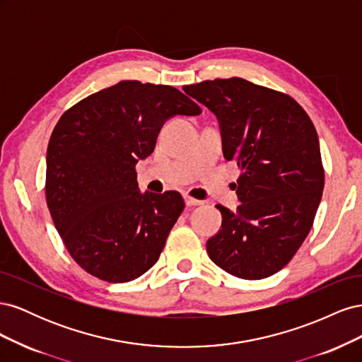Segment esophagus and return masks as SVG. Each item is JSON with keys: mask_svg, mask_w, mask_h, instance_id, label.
<instances>
[{"mask_svg": "<svg viewBox=\"0 0 362 362\" xmlns=\"http://www.w3.org/2000/svg\"><path fill=\"white\" fill-rule=\"evenodd\" d=\"M184 201H185V205H187V206L202 205V201H199V199H194V198H192V196H189V194H185V196H184Z\"/></svg>", "mask_w": 362, "mask_h": 362, "instance_id": "1", "label": "esophagus"}]
</instances>
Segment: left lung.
<instances>
[{
	"label": "left lung",
	"instance_id": "8db88e82",
	"mask_svg": "<svg viewBox=\"0 0 362 362\" xmlns=\"http://www.w3.org/2000/svg\"><path fill=\"white\" fill-rule=\"evenodd\" d=\"M182 90L217 116L223 156L237 161V211L216 205L222 229L208 257L242 279L286 267L302 246L319 208L325 170L310 116L287 93L243 78L206 80Z\"/></svg>",
	"mask_w": 362,
	"mask_h": 362
}]
</instances>
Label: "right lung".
I'll use <instances>...</instances> for the list:
<instances>
[{
  "label": "right lung",
  "instance_id": "add662e5",
  "mask_svg": "<svg viewBox=\"0 0 362 362\" xmlns=\"http://www.w3.org/2000/svg\"><path fill=\"white\" fill-rule=\"evenodd\" d=\"M201 107L164 84L119 81L72 105L47 151L52 222L81 269L128 282L156 264L184 210L178 192H139L136 163L156 148L164 120Z\"/></svg>",
  "mask_w": 362,
  "mask_h": 362
}]
</instances>
